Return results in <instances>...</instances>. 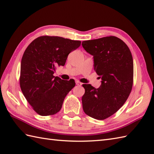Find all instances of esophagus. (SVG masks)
Here are the masks:
<instances>
[{
    "label": "esophagus",
    "mask_w": 154,
    "mask_h": 154,
    "mask_svg": "<svg viewBox=\"0 0 154 154\" xmlns=\"http://www.w3.org/2000/svg\"><path fill=\"white\" fill-rule=\"evenodd\" d=\"M75 83H76V85H78V86H81V85H82V83H81V82L78 81H77L75 82Z\"/></svg>",
    "instance_id": "esophagus-1"
}]
</instances>
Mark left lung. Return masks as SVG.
Segmentation results:
<instances>
[{
  "mask_svg": "<svg viewBox=\"0 0 154 154\" xmlns=\"http://www.w3.org/2000/svg\"><path fill=\"white\" fill-rule=\"evenodd\" d=\"M86 51L93 56L94 69L102 79L95 88L83 84L84 112L94 119L103 120L116 113L126 102L133 84V60L125 42L115 36L82 42Z\"/></svg>",
  "mask_w": 154,
  "mask_h": 154,
  "instance_id": "8db88e82",
  "label": "left lung"
}]
</instances>
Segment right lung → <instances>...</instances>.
<instances>
[{
	"mask_svg": "<svg viewBox=\"0 0 154 154\" xmlns=\"http://www.w3.org/2000/svg\"><path fill=\"white\" fill-rule=\"evenodd\" d=\"M81 42L56 36L39 37L29 45L21 62V90L35 112L42 116L54 115L75 83L53 75L65 65L69 54Z\"/></svg>",
	"mask_w": 154,
	"mask_h": 154,
	"instance_id": "obj_1",
	"label": "right lung"
}]
</instances>
